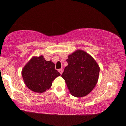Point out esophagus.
<instances>
[{"instance_id": "esophagus-1", "label": "esophagus", "mask_w": 126, "mask_h": 126, "mask_svg": "<svg viewBox=\"0 0 126 126\" xmlns=\"http://www.w3.org/2000/svg\"><path fill=\"white\" fill-rule=\"evenodd\" d=\"M58 71L60 72V73L61 74V75L63 73V69H58Z\"/></svg>"}]
</instances>
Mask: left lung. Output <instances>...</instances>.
Returning a JSON list of instances; mask_svg holds the SVG:
<instances>
[{"label":"left lung","instance_id":"obj_1","mask_svg":"<svg viewBox=\"0 0 126 126\" xmlns=\"http://www.w3.org/2000/svg\"><path fill=\"white\" fill-rule=\"evenodd\" d=\"M68 66L61 77L64 79L70 94L75 97H83L95 87L99 79V65L90 55L78 50L68 56Z\"/></svg>","mask_w":126,"mask_h":126}]
</instances>
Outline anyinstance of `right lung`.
<instances>
[{
  "label": "right lung",
  "mask_w": 126,
  "mask_h": 126,
  "mask_svg": "<svg viewBox=\"0 0 126 126\" xmlns=\"http://www.w3.org/2000/svg\"><path fill=\"white\" fill-rule=\"evenodd\" d=\"M24 82L30 90L42 93L49 89L52 81L60 73L55 69V64L47 61L44 57H34L25 65L22 72Z\"/></svg>",
  "instance_id": "obj_1"
}]
</instances>
